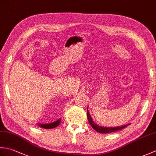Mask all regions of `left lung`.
<instances>
[{"label":"left lung","mask_w":156,"mask_h":156,"mask_svg":"<svg viewBox=\"0 0 156 156\" xmlns=\"http://www.w3.org/2000/svg\"><path fill=\"white\" fill-rule=\"evenodd\" d=\"M87 117H88V120L89 123L91 125V127L93 128L95 131H97L98 133H112V132H115L117 131L121 130V129H124L125 127H127L129 124L126 125L124 126H121V127H100V126L97 125V124L94 123V122L92 121V119L90 117V114H89V112L87 109Z\"/></svg>","instance_id":"8db88e82"}]
</instances>
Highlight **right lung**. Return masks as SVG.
Masks as SVG:
<instances>
[{
	"instance_id": "right-lung-1",
	"label": "right lung",
	"mask_w": 156,
	"mask_h": 156,
	"mask_svg": "<svg viewBox=\"0 0 156 156\" xmlns=\"http://www.w3.org/2000/svg\"><path fill=\"white\" fill-rule=\"evenodd\" d=\"M59 122H60V119H59V120L56 121L54 122H52V123H49V124H39V125L42 128H44V129H51V128H54L55 127H57V126L59 124Z\"/></svg>"
}]
</instances>
